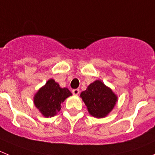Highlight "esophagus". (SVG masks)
Returning <instances> with one entry per match:
<instances>
[{
	"label": "esophagus",
	"instance_id": "obj_1",
	"mask_svg": "<svg viewBox=\"0 0 155 155\" xmlns=\"http://www.w3.org/2000/svg\"><path fill=\"white\" fill-rule=\"evenodd\" d=\"M72 93H73L74 95H78L79 93H80V91L78 89H74L72 91Z\"/></svg>",
	"mask_w": 155,
	"mask_h": 155
}]
</instances>
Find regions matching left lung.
<instances>
[{"label": "left lung", "instance_id": "8db88e82", "mask_svg": "<svg viewBox=\"0 0 155 155\" xmlns=\"http://www.w3.org/2000/svg\"><path fill=\"white\" fill-rule=\"evenodd\" d=\"M80 97L89 114L98 119L108 116L118 101L117 95L100 80L91 83Z\"/></svg>", "mask_w": 155, "mask_h": 155}]
</instances>
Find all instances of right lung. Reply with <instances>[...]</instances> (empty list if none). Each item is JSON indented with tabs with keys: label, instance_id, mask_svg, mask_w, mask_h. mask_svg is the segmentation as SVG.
Listing matches in <instances>:
<instances>
[{
	"label": "right lung",
	"instance_id": "1",
	"mask_svg": "<svg viewBox=\"0 0 155 155\" xmlns=\"http://www.w3.org/2000/svg\"><path fill=\"white\" fill-rule=\"evenodd\" d=\"M71 95L68 88L61 87L54 79L51 78L35 94L33 103L42 116L52 117L60 111L61 104Z\"/></svg>",
	"mask_w": 155,
	"mask_h": 155
}]
</instances>
